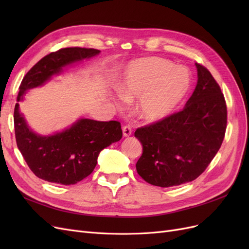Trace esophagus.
Here are the masks:
<instances>
[{
	"instance_id": "1",
	"label": "esophagus",
	"mask_w": 249,
	"mask_h": 249,
	"mask_svg": "<svg viewBox=\"0 0 249 249\" xmlns=\"http://www.w3.org/2000/svg\"><path fill=\"white\" fill-rule=\"evenodd\" d=\"M123 135L124 137H129L132 135V127L130 125L123 126Z\"/></svg>"
}]
</instances>
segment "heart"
<instances>
[{
    "instance_id": "b5f03b06",
    "label": "heart",
    "mask_w": 249,
    "mask_h": 249,
    "mask_svg": "<svg viewBox=\"0 0 249 249\" xmlns=\"http://www.w3.org/2000/svg\"><path fill=\"white\" fill-rule=\"evenodd\" d=\"M191 73L160 57L141 58L124 69L118 92L124 101L138 100L137 112L146 122H160L175 113L191 88Z\"/></svg>"
}]
</instances>
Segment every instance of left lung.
Returning <instances> with one entry per match:
<instances>
[{
    "instance_id": "1",
    "label": "left lung",
    "mask_w": 249,
    "mask_h": 249,
    "mask_svg": "<svg viewBox=\"0 0 249 249\" xmlns=\"http://www.w3.org/2000/svg\"><path fill=\"white\" fill-rule=\"evenodd\" d=\"M197 84L183 111L135 132L142 144L138 175L158 187L194 180L219 150L227 129V105L217 82L200 64Z\"/></svg>"
}]
</instances>
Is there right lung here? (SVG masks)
<instances>
[{"mask_svg": "<svg viewBox=\"0 0 249 249\" xmlns=\"http://www.w3.org/2000/svg\"><path fill=\"white\" fill-rule=\"evenodd\" d=\"M100 53L94 49H61L43 57L21 81L14 108L17 144L30 169L39 178L60 185L77 184L93 171L102 150L123 137L118 122H97L84 117L62 131L41 135L29 126L19 110V102L25 100L30 89L43 86L69 66Z\"/></svg>", "mask_w": 249, "mask_h": 249, "instance_id": "1", "label": "right lung"}]
</instances>
